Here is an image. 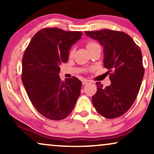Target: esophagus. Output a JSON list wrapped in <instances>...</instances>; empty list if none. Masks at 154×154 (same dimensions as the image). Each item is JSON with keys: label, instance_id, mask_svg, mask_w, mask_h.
<instances>
[{"label": "esophagus", "instance_id": "34e87169", "mask_svg": "<svg viewBox=\"0 0 154 154\" xmlns=\"http://www.w3.org/2000/svg\"><path fill=\"white\" fill-rule=\"evenodd\" d=\"M82 83H83V85H87V84H88L89 83H90V81H88V80H83V81H82Z\"/></svg>", "mask_w": 154, "mask_h": 154}]
</instances>
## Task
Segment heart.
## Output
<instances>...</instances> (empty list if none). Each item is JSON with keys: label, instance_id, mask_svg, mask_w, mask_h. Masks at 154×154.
Instances as JSON below:
<instances>
[{"label": "heart", "instance_id": "obj_1", "mask_svg": "<svg viewBox=\"0 0 154 154\" xmlns=\"http://www.w3.org/2000/svg\"><path fill=\"white\" fill-rule=\"evenodd\" d=\"M98 45V44H97L96 43H94V42H89V43H88L87 44V48H88V50L90 49V48H92V47H94V46H95V45ZM73 52H74V50H71V51L70 52V55H71V56L73 55Z\"/></svg>", "mask_w": 154, "mask_h": 154}]
</instances>
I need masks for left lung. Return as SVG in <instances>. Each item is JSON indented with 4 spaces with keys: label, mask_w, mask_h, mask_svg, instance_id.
Returning <instances> with one entry per match:
<instances>
[{
    "label": "left lung",
    "mask_w": 154,
    "mask_h": 154,
    "mask_svg": "<svg viewBox=\"0 0 154 154\" xmlns=\"http://www.w3.org/2000/svg\"><path fill=\"white\" fill-rule=\"evenodd\" d=\"M104 49V66L109 69L111 85L103 87L97 82L92 101L96 111L106 119H115L127 112L135 100L144 77L142 54L127 33L110 29L85 31Z\"/></svg>",
    "instance_id": "obj_1"
}]
</instances>
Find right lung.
Listing matches in <instances>:
<instances>
[{
	"mask_svg": "<svg viewBox=\"0 0 154 154\" xmlns=\"http://www.w3.org/2000/svg\"><path fill=\"white\" fill-rule=\"evenodd\" d=\"M81 31L46 28L31 39L22 58V81L35 109L48 119L62 120L71 113L81 94L77 78L61 81L60 66L69 60L71 46Z\"/></svg>",
	"mask_w": 154,
	"mask_h": 154,
	"instance_id": "add662e5",
	"label": "right lung"
}]
</instances>
